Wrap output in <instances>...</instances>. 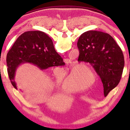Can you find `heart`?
<instances>
[{"label":"heart","instance_id":"1","mask_svg":"<svg viewBox=\"0 0 130 130\" xmlns=\"http://www.w3.org/2000/svg\"><path fill=\"white\" fill-rule=\"evenodd\" d=\"M82 67H84L87 71H89L92 73V70L90 69L87 66L79 64V63L74 66L73 68L74 71L75 72L78 71L82 81L84 83L88 84L89 83L91 80L88 77L87 73H85L84 68ZM61 87L63 91L69 92V93H75V92L81 91L83 89V87L80 84L78 81L74 77L72 74H69V75L67 76L65 81L61 85Z\"/></svg>","mask_w":130,"mask_h":130}]
</instances>
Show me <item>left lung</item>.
Listing matches in <instances>:
<instances>
[{
  "label": "left lung",
  "mask_w": 130,
  "mask_h": 130,
  "mask_svg": "<svg viewBox=\"0 0 130 130\" xmlns=\"http://www.w3.org/2000/svg\"><path fill=\"white\" fill-rule=\"evenodd\" d=\"M79 62L89 63L100 76L106 96L117 86L124 66L120 47L109 34L95 30L84 32L77 42Z\"/></svg>",
  "instance_id": "left-lung-1"
}]
</instances>
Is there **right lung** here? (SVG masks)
<instances>
[{"instance_id":"1","label":"right lung","mask_w":130,"mask_h":130,"mask_svg":"<svg viewBox=\"0 0 130 130\" xmlns=\"http://www.w3.org/2000/svg\"><path fill=\"white\" fill-rule=\"evenodd\" d=\"M30 63L41 70L63 65V59L56 52L52 39L40 31H30L19 36L7 55L8 76L12 85L18 89L15 76L18 67Z\"/></svg>"}]
</instances>
